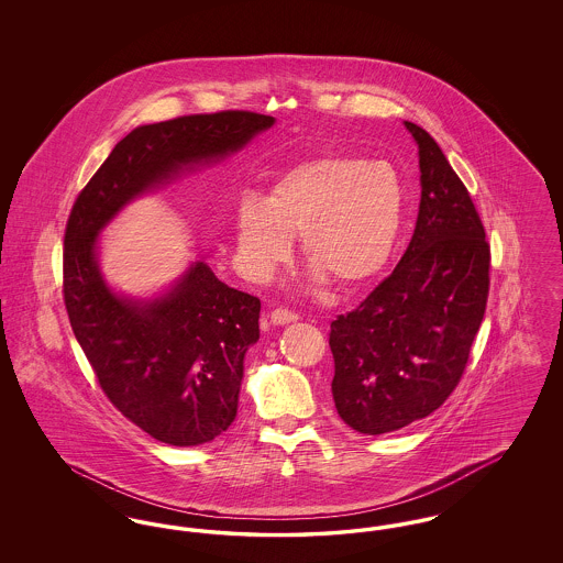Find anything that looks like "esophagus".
I'll return each instance as SVG.
<instances>
[{
  "instance_id": "1",
  "label": "esophagus",
  "mask_w": 563,
  "mask_h": 563,
  "mask_svg": "<svg viewBox=\"0 0 563 563\" xmlns=\"http://www.w3.org/2000/svg\"><path fill=\"white\" fill-rule=\"evenodd\" d=\"M299 319L291 310H283V308H276L272 314H269V322L276 324V327H285L289 322H295Z\"/></svg>"
}]
</instances>
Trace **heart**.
<instances>
[{"label":"heart","mask_w":563,"mask_h":563,"mask_svg":"<svg viewBox=\"0 0 563 563\" xmlns=\"http://www.w3.org/2000/svg\"><path fill=\"white\" fill-rule=\"evenodd\" d=\"M402 214L405 189L388 162L327 154L285 170L264 202H242L236 249L244 272L264 280L291 257L299 236L312 285L327 278L340 291H356L390 262Z\"/></svg>","instance_id":"obj_1"}]
</instances>
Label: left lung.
<instances>
[{
  "label": "left lung",
  "mask_w": 563,
  "mask_h": 563,
  "mask_svg": "<svg viewBox=\"0 0 563 563\" xmlns=\"http://www.w3.org/2000/svg\"><path fill=\"white\" fill-rule=\"evenodd\" d=\"M402 124L420 164L413 236L395 272L329 333L333 401L363 434L402 429L452 395L489 291V244L468 191L437 141Z\"/></svg>",
  "instance_id": "8db88e82"
}]
</instances>
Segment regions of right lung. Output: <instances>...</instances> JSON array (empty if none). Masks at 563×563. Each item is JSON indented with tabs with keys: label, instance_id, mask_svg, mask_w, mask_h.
Here are the masks:
<instances>
[{
	"label": "right lung",
	"instance_id": "add662e5",
	"mask_svg": "<svg viewBox=\"0 0 563 563\" xmlns=\"http://www.w3.org/2000/svg\"><path fill=\"white\" fill-rule=\"evenodd\" d=\"M272 115L219 111L143 124L81 189L65 230L63 294L101 388L131 422L175 448L230 429L262 303L189 262L158 294L126 295L101 269V234L133 200L214 166L274 126Z\"/></svg>",
	"mask_w": 563,
	"mask_h": 563
}]
</instances>
